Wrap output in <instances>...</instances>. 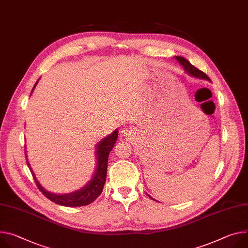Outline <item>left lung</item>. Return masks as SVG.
Returning <instances> with one entry per match:
<instances>
[{
  "mask_svg": "<svg viewBox=\"0 0 248 248\" xmlns=\"http://www.w3.org/2000/svg\"><path fill=\"white\" fill-rule=\"evenodd\" d=\"M175 58L178 60V62H179L180 64H181V65L184 67V69L186 70V72H187L188 74H190L191 76H194V77H196V78L206 79V80H208V81H211V79L207 76V74H205L202 71H201V70H199L198 68H196V67L193 66L186 58L181 57V56H176ZM149 198H151V197L149 196ZM151 199L154 200L153 198H151Z\"/></svg>",
  "mask_w": 248,
  "mask_h": 248,
  "instance_id": "left-lung-1",
  "label": "left lung"
}]
</instances>
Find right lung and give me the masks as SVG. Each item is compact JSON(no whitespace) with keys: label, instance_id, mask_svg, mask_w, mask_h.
<instances>
[{"label":"right lung","instance_id":"obj_1","mask_svg":"<svg viewBox=\"0 0 248 248\" xmlns=\"http://www.w3.org/2000/svg\"><path fill=\"white\" fill-rule=\"evenodd\" d=\"M37 82L35 83V85ZM35 85L32 88V91L35 87ZM31 91V92H32ZM118 129H116L114 132L109 136L103 139L98 144L96 148V156H97V166L96 170L92 176V179L81 189L68 193V194H54L43 189L40 184L37 182V180L33 174V172L31 169V166L27 160V163L29 165V168L33 176L34 182L39 189V191L46 196L47 199H49L51 202H54L55 204L65 206V207H82L87 206L89 204L93 202L102 193L104 185L106 183L107 178V168H108V153L114 147L116 140L118 139ZM27 157V156H26Z\"/></svg>","mask_w":248,"mask_h":248}]
</instances>
